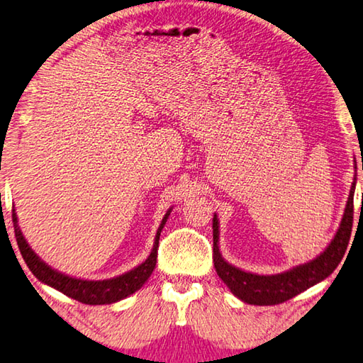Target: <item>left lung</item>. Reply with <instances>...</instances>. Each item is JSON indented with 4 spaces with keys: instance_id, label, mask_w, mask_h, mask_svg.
<instances>
[{
    "instance_id": "1",
    "label": "left lung",
    "mask_w": 363,
    "mask_h": 363,
    "mask_svg": "<svg viewBox=\"0 0 363 363\" xmlns=\"http://www.w3.org/2000/svg\"><path fill=\"white\" fill-rule=\"evenodd\" d=\"M363 169V168H362ZM355 177L349 192L347 205L344 210L340 229L323 253L318 255L315 259L299 264L286 272L275 275H257L238 269L227 262L219 251V220L214 214L213 218V262L219 279L229 286V290L235 294L243 303L255 306H274L285 303L296 294L303 293L307 288L317 285L333 274V270L341 262L346 253L349 238L352 232L354 220V192H355Z\"/></svg>"
}]
</instances>
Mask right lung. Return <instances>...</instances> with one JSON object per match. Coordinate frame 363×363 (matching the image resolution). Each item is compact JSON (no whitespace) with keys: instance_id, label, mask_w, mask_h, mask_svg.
Instances as JSON below:
<instances>
[{"instance_id":"right-lung-1","label":"right lung","mask_w":363,"mask_h":363,"mask_svg":"<svg viewBox=\"0 0 363 363\" xmlns=\"http://www.w3.org/2000/svg\"><path fill=\"white\" fill-rule=\"evenodd\" d=\"M169 213L171 210L167 211L162 224L158 227L155 242H153V248L150 251L149 257H147L143 264H139L138 267L130 270V272L118 275V277L108 279V280L75 279V277H69V275H65L62 272H57L56 269L49 267L48 264L45 261H41L40 257L36 256L35 251L28 247L26 237L22 235L19 224H17L16 210H12V223H14V232H16V238H17V245H19L21 255L36 279L41 280L43 284L56 288V290L67 294V296L79 301V303L97 306V304H112V303H116V301L125 299L130 296V294L136 293L139 288L145 284L147 279L152 275L153 269H155L160 233H162L163 225L167 224Z\"/></svg>"}]
</instances>
